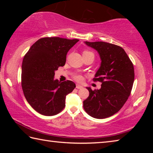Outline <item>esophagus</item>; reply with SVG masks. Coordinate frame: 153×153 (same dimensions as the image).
I'll return each instance as SVG.
<instances>
[{"label":"esophagus","instance_id":"obj_1","mask_svg":"<svg viewBox=\"0 0 153 153\" xmlns=\"http://www.w3.org/2000/svg\"><path fill=\"white\" fill-rule=\"evenodd\" d=\"M76 88H77V89H82L83 88V86H81V85H79V84H77L76 85Z\"/></svg>","mask_w":153,"mask_h":153}]
</instances>
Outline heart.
<instances>
[{
	"mask_svg": "<svg viewBox=\"0 0 153 153\" xmlns=\"http://www.w3.org/2000/svg\"><path fill=\"white\" fill-rule=\"evenodd\" d=\"M83 55H94V53H93L92 52L89 51H84V52H83ZM74 78L76 79L77 82H82L83 79V77L82 75H80V74H76L74 76Z\"/></svg>",
	"mask_w": 153,
	"mask_h": 153,
	"instance_id": "obj_1",
	"label": "heart"
}]
</instances>
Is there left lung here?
<instances>
[{
  "label": "left lung",
  "instance_id": "1",
  "mask_svg": "<svg viewBox=\"0 0 153 153\" xmlns=\"http://www.w3.org/2000/svg\"><path fill=\"white\" fill-rule=\"evenodd\" d=\"M98 51L101 64L94 82H101L99 90L89 91L84 100V108L91 117L105 119L117 113L131 94L134 81L132 62L125 51L117 45L105 42H85Z\"/></svg>",
  "mask_w": 153,
  "mask_h": 153
}]
</instances>
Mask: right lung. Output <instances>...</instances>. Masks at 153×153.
Returning <instances> with one entry per match:
<instances>
[{
    "mask_svg": "<svg viewBox=\"0 0 153 153\" xmlns=\"http://www.w3.org/2000/svg\"><path fill=\"white\" fill-rule=\"evenodd\" d=\"M77 39L42 38L31 46L23 59L22 87L33 109L46 116L55 115L65 107L67 94L76 88L70 80L54 79L55 71L65 65L67 52Z\"/></svg>",
    "mask_w": 153,
    "mask_h": 153,
    "instance_id": "right-lung-1",
    "label": "right lung"
}]
</instances>
